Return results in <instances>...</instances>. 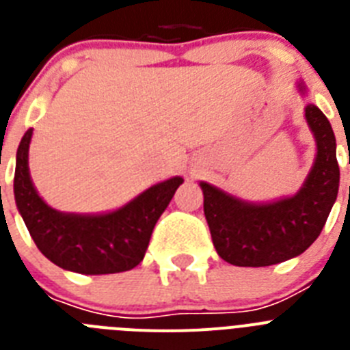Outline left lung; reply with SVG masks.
Segmentation results:
<instances>
[{
    "instance_id": "1",
    "label": "left lung",
    "mask_w": 350,
    "mask_h": 350,
    "mask_svg": "<svg viewBox=\"0 0 350 350\" xmlns=\"http://www.w3.org/2000/svg\"><path fill=\"white\" fill-rule=\"evenodd\" d=\"M299 91L305 85L298 83ZM317 154L307 180L295 196L249 203L208 182L203 210L217 254L234 267H270L296 258L317 240L338 194L340 168L329 120L315 105L305 107Z\"/></svg>"
}]
</instances>
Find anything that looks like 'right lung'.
<instances>
[{
    "label": "right lung",
    "mask_w": 350,
    "mask_h": 350,
    "mask_svg": "<svg viewBox=\"0 0 350 350\" xmlns=\"http://www.w3.org/2000/svg\"><path fill=\"white\" fill-rule=\"evenodd\" d=\"M31 137L33 129H27L17 148L14 194L40 252L63 270L83 275L119 273L140 265L157 219L184 178L159 182L113 212L98 215L57 212L43 202L31 182L27 166Z\"/></svg>",
    "instance_id": "add662e5"
}]
</instances>
